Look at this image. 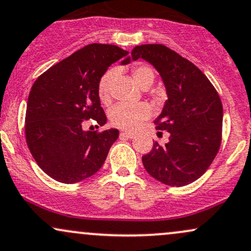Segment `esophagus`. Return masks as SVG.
<instances>
[{
	"instance_id": "esophagus-1",
	"label": "esophagus",
	"mask_w": 251,
	"mask_h": 251,
	"mask_svg": "<svg viewBox=\"0 0 251 251\" xmlns=\"http://www.w3.org/2000/svg\"><path fill=\"white\" fill-rule=\"evenodd\" d=\"M135 132H131V131H122L121 132V136L122 137H128V138H132L135 137Z\"/></svg>"
}]
</instances>
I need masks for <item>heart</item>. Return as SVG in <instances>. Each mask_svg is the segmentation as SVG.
Here are the masks:
<instances>
[{"label": "heart", "mask_w": 251, "mask_h": 251, "mask_svg": "<svg viewBox=\"0 0 251 251\" xmlns=\"http://www.w3.org/2000/svg\"><path fill=\"white\" fill-rule=\"evenodd\" d=\"M132 76L142 88H149L155 81V70L151 67L140 64L135 66L131 70ZM116 70L110 69L105 72L97 83V96L103 104H109L111 101L110 88L113 83ZM151 115V109L146 103L129 104V103H119L114 105L109 111V121L114 126L126 130L136 129L144 120Z\"/></svg>", "instance_id": "b5f03b06"}]
</instances>
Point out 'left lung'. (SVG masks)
Wrapping results in <instances>:
<instances>
[{
    "label": "left lung",
    "instance_id": "obj_1",
    "mask_svg": "<svg viewBox=\"0 0 251 251\" xmlns=\"http://www.w3.org/2000/svg\"><path fill=\"white\" fill-rule=\"evenodd\" d=\"M132 60L150 62L167 88L168 101L155 121L157 130L170 132L169 142L154 143L142 156L149 175L173 187L193 183L208 170L222 142L223 107L207 76L163 44H143L131 51ZM130 61V58H128Z\"/></svg>",
    "mask_w": 251,
    "mask_h": 251
}]
</instances>
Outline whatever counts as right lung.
I'll return each mask as SVG.
<instances>
[{
  "mask_svg": "<svg viewBox=\"0 0 251 251\" xmlns=\"http://www.w3.org/2000/svg\"><path fill=\"white\" fill-rule=\"evenodd\" d=\"M128 54L113 44H89L34 82L26 102L25 141L38 167L51 178L76 183L103 166L119 130L84 131L82 126L88 120L101 126L107 123L97 83L111 64ZM128 62L126 58L123 64Z\"/></svg>",
  "mask_w": 251,
  "mask_h": 251,
  "instance_id": "obj_1",
  "label": "right lung"
}]
</instances>
